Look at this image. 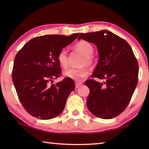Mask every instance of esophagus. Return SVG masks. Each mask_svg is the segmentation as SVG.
<instances>
[{"label": "esophagus", "mask_w": 149, "mask_h": 149, "mask_svg": "<svg viewBox=\"0 0 149 149\" xmlns=\"http://www.w3.org/2000/svg\"><path fill=\"white\" fill-rule=\"evenodd\" d=\"M82 85V83L81 82H75V88H78L80 86Z\"/></svg>", "instance_id": "obj_1"}]
</instances>
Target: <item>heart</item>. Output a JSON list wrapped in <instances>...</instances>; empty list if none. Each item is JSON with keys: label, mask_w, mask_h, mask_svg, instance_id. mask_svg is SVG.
<instances>
[{"label": "heart", "mask_w": 149, "mask_h": 149, "mask_svg": "<svg viewBox=\"0 0 149 149\" xmlns=\"http://www.w3.org/2000/svg\"><path fill=\"white\" fill-rule=\"evenodd\" d=\"M75 48L85 56L83 62V65H91L93 64L92 56L94 53V48L89 42L86 41H81L75 45ZM57 60L58 64L63 68H66L68 65V52L65 49H62L57 55ZM64 75L68 78L76 81H81L86 77L89 72L86 68H69L64 73Z\"/></svg>", "instance_id": "obj_1"}]
</instances>
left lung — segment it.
<instances>
[{
  "instance_id": "left-lung-1",
  "label": "left lung",
  "mask_w": 149,
  "mask_h": 149,
  "mask_svg": "<svg viewBox=\"0 0 149 149\" xmlns=\"http://www.w3.org/2000/svg\"><path fill=\"white\" fill-rule=\"evenodd\" d=\"M81 39L98 49L99 58L91 77L106 79L85 81L90 90L87 108L95 116L111 119L121 114L132 99L138 81L137 60L128 42L107 30L81 33L77 39Z\"/></svg>"
}]
</instances>
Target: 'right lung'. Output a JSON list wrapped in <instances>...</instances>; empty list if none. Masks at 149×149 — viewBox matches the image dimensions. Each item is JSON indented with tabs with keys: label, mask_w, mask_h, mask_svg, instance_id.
Returning a JSON list of instances; mask_svg holds the SVG:
<instances>
[{
	"label": "right lung",
	"mask_w": 149,
	"mask_h": 149,
	"mask_svg": "<svg viewBox=\"0 0 149 149\" xmlns=\"http://www.w3.org/2000/svg\"><path fill=\"white\" fill-rule=\"evenodd\" d=\"M69 37L46 35L30 40L19 50L14 62L12 81L22 106L29 114L50 120L61 114L68 96L75 89L74 81L65 77L50 85L62 73L57 55L74 41Z\"/></svg>",
	"instance_id": "obj_1"
}]
</instances>
